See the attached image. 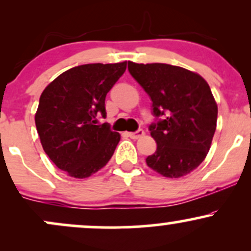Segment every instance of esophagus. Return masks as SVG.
Returning <instances> with one entry per match:
<instances>
[{"instance_id": "1", "label": "esophagus", "mask_w": 251, "mask_h": 251, "mask_svg": "<svg viewBox=\"0 0 251 251\" xmlns=\"http://www.w3.org/2000/svg\"><path fill=\"white\" fill-rule=\"evenodd\" d=\"M144 134H145V132H144V129L142 128H139L135 132H128L127 133V135L131 138V139H139V138H142Z\"/></svg>"}]
</instances>
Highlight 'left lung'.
Wrapping results in <instances>:
<instances>
[{
	"label": "left lung",
	"mask_w": 251,
	"mask_h": 251,
	"mask_svg": "<svg viewBox=\"0 0 251 251\" xmlns=\"http://www.w3.org/2000/svg\"><path fill=\"white\" fill-rule=\"evenodd\" d=\"M128 72L149 94L154 123L149 126L157 143L146 158L149 168L164 177L179 178L205 159L217 124V103L200 74L168 63H134Z\"/></svg>",
	"instance_id": "left-lung-1"
}]
</instances>
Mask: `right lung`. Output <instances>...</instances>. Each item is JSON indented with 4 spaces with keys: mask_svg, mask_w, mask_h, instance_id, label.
<instances>
[{
    "mask_svg": "<svg viewBox=\"0 0 251 251\" xmlns=\"http://www.w3.org/2000/svg\"><path fill=\"white\" fill-rule=\"evenodd\" d=\"M126 61L87 63L63 72L40 97L37 133L50 159L71 177L87 178L102 169L114 153L120 134L107 124L105 99L125 73Z\"/></svg>",
    "mask_w": 251,
    "mask_h": 251,
    "instance_id": "obj_1",
    "label": "right lung"
}]
</instances>
